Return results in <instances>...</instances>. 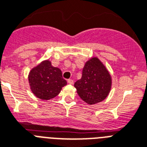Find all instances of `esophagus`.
<instances>
[{"label": "esophagus", "instance_id": "34e87169", "mask_svg": "<svg viewBox=\"0 0 147 147\" xmlns=\"http://www.w3.org/2000/svg\"><path fill=\"white\" fill-rule=\"evenodd\" d=\"M73 80L72 79H69L68 80V83L69 84H73Z\"/></svg>", "mask_w": 147, "mask_h": 147}]
</instances>
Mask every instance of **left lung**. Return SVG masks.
I'll return each mask as SVG.
<instances>
[{
	"label": "left lung",
	"mask_w": 147,
	"mask_h": 147,
	"mask_svg": "<svg viewBox=\"0 0 147 147\" xmlns=\"http://www.w3.org/2000/svg\"><path fill=\"white\" fill-rule=\"evenodd\" d=\"M109 71L97 57L87 61L82 70L81 78L74 86L80 98L89 105L96 104L107 98L111 88Z\"/></svg>",
	"instance_id": "1"
}]
</instances>
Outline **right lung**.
Wrapping results in <instances>:
<instances>
[{
	"label": "right lung",
	"mask_w": 147,
	"mask_h": 147,
	"mask_svg": "<svg viewBox=\"0 0 147 147\" xmlns=\"http://www.w3.org/2000/svg\"><path fill=\"white\" fill-rule=\"evenodd\" d=\"M28 81L32 92L42 100L55 98L62 87L67 84L63 78L61 70L51 66L49 60H44L30 70Z\"/></svg>",
	"instance_id": "add662e5"
}]
</instances>
